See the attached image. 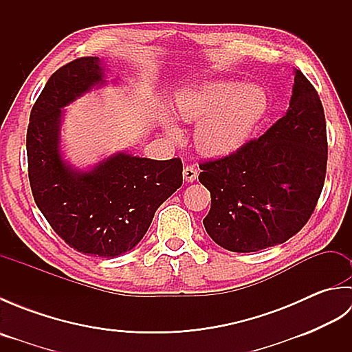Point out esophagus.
I'll use <instances>...</instances> for the list:
<instances>
[{
  "mask_svg": "<svg viewBox=\"0 0 352 352\" xmlns=\"http://www.w3.org/2000/svg\"><path fill=\"white\" fill-rule=\"evenodd\" d=\"M198 177V169L193 168V166H186L183 170V178L186 183H193L197 180Z\"/></svg>",
  "mask_w": 352,
  "mask_h": 352,
  "instance_id": "34e87169",
  "label": "esophagus"
}]
</instances>
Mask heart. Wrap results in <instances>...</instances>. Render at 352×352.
<instances>
[{
  "label": "heart",
  "mask_w": 352,
  "mask_h": 352,
  "mask_svg": "<svg viewBox=\"0 0 352 352\" xmlns=\"http://www.w3.org/2000/svg\"><path fill=\"white\" fill-rule=\"evenodd\" d=\"M266 109V95L257 86L234 81H210L175 95L174 113L184 122H197L195 142L208 155H227L241 148ZM172 138L180 130L166 122Z\"/></svg>",
  "instance_id": "b5f03b06"
}]
</instances>
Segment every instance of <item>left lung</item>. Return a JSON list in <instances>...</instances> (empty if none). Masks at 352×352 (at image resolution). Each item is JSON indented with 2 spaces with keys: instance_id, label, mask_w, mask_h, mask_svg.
<instances>
[{
  "instance_id": "left-lung-1",
  "label": "left lung",
  "mask_w": 352,
  "mask_h": 352,
  "mask_svg": "<svg viewBox=\"0 0 352 352\" xmlns=\"http://www.w3.org/2000/svg\"><path fill=\"white\" fill-rule=\"evenodd\" d=\"M327 124L316 89L295 69L289 109L258 139L199 163L210 190L206 231L222 248L256 252L286 242L315 212L327 172Z\"/></svg>"
}]
</instances>
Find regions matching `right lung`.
Wrapping results in <instances>:
<instances>
[{"instance_id":"right-lung-1","label":"right lung","mask_w":352,"mask_h":352,"mask_svg":"<svg viewBox=\"0 0 352 352\" xmlns=\"http://www.w3.org/2000/svg\"><path fill=\"white\" fill-rule=\"evenodd\" d=\"M104 83L98 57L52 74L30 113L27 159L36 206L52 230L78 252L113 258L142 241L157 208L182 188L183 163L116 153L78 170L63 160L62 109Z\"/></svg>"}]
</instances>
